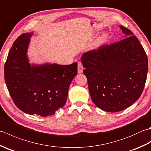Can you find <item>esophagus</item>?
Listing matches in <instances>:
<instances>
[{
  "label": "esophagus",
  "instance_id": "obj_1",
  "mask_svg": "<svg viewBox=\"0 0 151 151\" xmlns=\"http://www.w3.org/2000/svg\"><path fill=\"white\" fill-rule=\"evenodd\" d=\"M83 69H84V67H83L81 62L78 63V73H82L83 72Z\"/></svg>",
  "mask_w": 151,
  "mask_h": 151
}]
</instances>
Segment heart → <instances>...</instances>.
<instances>
[{"mask_svg": "<svg viewBox=\"0 0 151 151\" xmlns=\"http://www.w3.org/2000/svg\"><path fill=\"white\" fill-rule=\"evenodd\" d=\"M108 40V35L106 33H104L103 34H102L101 36L99 37V39L95 41V48H99L101 46L103 45L105 43H106V42Z\"/></svg>", "mask_w": 151, "mask_h": 151, "instance_id": "obj_1", "label": "heart"}]
</instances>
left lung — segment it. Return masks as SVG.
Returning <instances> with one entry per match:
<instances>
[{"label": "left lung", "instance_id": "8db88e82", "mask_svg": "<svg viewBox=\"0 0 151 151\" xmlns=\"http://www.w3.org/2000/svg\"><path fill=\"white\" fill-rule=\"evenodd\" d=\"M120 28L127 37L81 57L92 101L108 112L124 110L140 97L148 70V58L139 40L129 29Z\"/></svg>", "mask_w": 151, "mask_h": 151}]
</instances>
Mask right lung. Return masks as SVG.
Returning a JSON list of instances; mask_svg holds the SVG:
<instances>
[{
	"mask_svg": "<svg viewBox=\"0 0 151 151\" xmlns=\"http://www.w3.org/2000/svg\"><path fill=\"white\" fill-rule=\"evenodd\" d=\"M32 36L22 34L13 44L4 65V80L19 110L47 117L65 105L69 86L77 74V63L31 65L27 53Z\"/></svg>",
	"mask_w": 151,
	"mask_h": 151,
	"instance_id": "1",
	"label": "right lung"
}]
</instances>
